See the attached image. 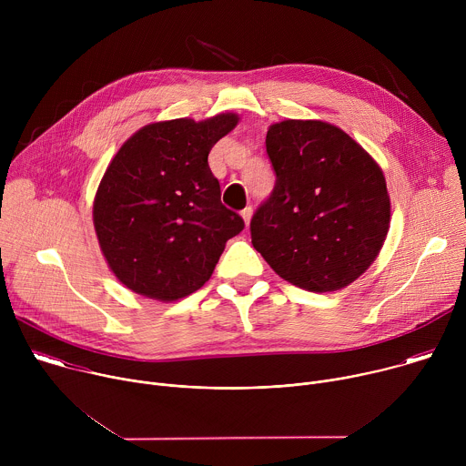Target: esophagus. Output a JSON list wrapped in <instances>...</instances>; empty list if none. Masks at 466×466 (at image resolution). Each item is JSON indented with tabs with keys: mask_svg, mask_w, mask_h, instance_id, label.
Instances as JSON below:
<instances>
[{
	"mask_svg": "<svg viewBox=\"0 0 466 466\" xmlns=\"http://www.w3.org/2000/svg\"><path fill=\"white\" fill-rule=\"evenodd\" d=\"M241 218H243V221H245V225L248 227V223H250V219H252V208L250 207H247V208H243L241 210Z\"/></svg>",
	"mask_w": 466,
	"mask_h": 466,
	"instance_id": "esophagus-1",
	"label": "esophagus"
}]
</instances>
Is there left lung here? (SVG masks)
<instances>
[{
	"label": "left lung",
	"mask_w": 466,
	"mask_h": 466,
	"mask_svg": "<svg viewBox=\"0 0 466 466\" xmlns=\"http://www.w3.org/2000/svg\"><path fill=\"white\" fill-rule=\"evenodd\" d=\"M265 146L277 184L250 221L254 248L300 289L350 286L389 232L381 167L343 128L320 119L273 123Z\"/></svg>",
	"instance_id": "obj_1"
}]
</instances>
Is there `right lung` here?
<instances>
[{"label":"right lung","mask_w":466,"mask_h":466,"mask_svg":"<svg viewBox=\"0 0 466 466\" xmlns=\"http://www.w3.org/2000/svg\"><path fill=\"white\" fill-rule=\"evenodd\" d=\"M221 112L137 130L110 160L94 198V228L114 277L132 293L173 302L201 289L243 219L221 203L208 153L238 125Z\"/></svg>","instance_id":"obj_1"}]
</instances>
